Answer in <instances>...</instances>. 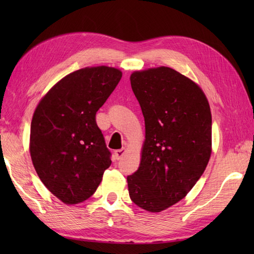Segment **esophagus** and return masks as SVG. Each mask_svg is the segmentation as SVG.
Segmentation results:
<instances>
[{
	"instance_id": "obj_1",
	"label": "esophagus",
	"mask_w": 254,
	"mask_h": 254,
	"mask_svg": "<svg viewBox=\"0 0 254 254\" xmlns=\"http://www.w3.org/2000/svg\"><path fill=\"white\" fill-rule=\"evenodd\" d=\"M127 153V148L126 147H122V148H120V149H118V150H116L115 152V156H116V158L117 159H120L122 156Z\"/></svg>"
}]
</instances>
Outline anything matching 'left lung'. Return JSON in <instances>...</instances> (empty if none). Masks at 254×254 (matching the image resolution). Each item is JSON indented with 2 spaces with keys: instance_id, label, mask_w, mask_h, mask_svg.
I'll use <instances>...</instances> for the list:
<instances>
[{
  "instance_id": "8db88e82",
  "label": "left lung",
  "mask_w": 254,
  "mask_h": 254,
  "mask_svg": "<svg viewBox=\"0 0 254 254\" xmlns=\"http://www.w3.org/2000/svg\"><path fill=\"white\" fill-rule=\"evenodd\" d=\"M145 121L141 163L127 176L128 194L138 207L159 213L195 186L212 154V113L199 86L168 66L130 76Z\"/></svg>"
}]
</instances>
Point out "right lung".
Returning a JSON list of instances; mask_svg holds the SVG:
<instances>
[{
    "label": "right lung",
    "mask_w": 254,
    "mask_h": 254,
    "mask_svg": "<svg viewBox=\"0 0 254 254\" xmlns=\"http://www.w3.org/2000/svg\"><path fill=\"white\" fill-rule=\"evenodd\" d=\"M121 77L116 67L77 69L53 85L36 107L29 139L32 165L64 204L89 198L111 165L95 118Z\"/></svg>",
    "instance_id": "right-lung-1"
}]
</instances>
